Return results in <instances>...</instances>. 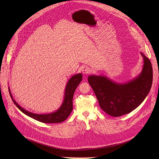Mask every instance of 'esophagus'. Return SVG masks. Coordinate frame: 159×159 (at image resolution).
<instances>
[{
  "label": "esophagus",
  "mask_w": 159,
  "mask_h": 159,
  "mask_svg": "<svg viewBox=\"0 0 159 159\" xmlns=\"http://www.w3.org/2000/svg\"><path fill=\"white\" fill-rule=\"evenodd\" d=\"M82 72L83 74L84 75H88L89 73H90L91 72V70L90 69V68H89L88 66H84L83 68H82Z\"/></svg>",
  "instance_id": "obj_1"
}]
</instances>
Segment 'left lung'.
I'll return each mask as SVG.
<instances>
[{"instance_id":"obj_1","label":"left lung","mask_w":159,"mask_h":159,"mask_svg":"<svg viewBox=\"0 0 159 159\" xmlns=\"http://www.w3.org/2000/svg\"><path fill=\"white\" fill-rule=\"evenodd\" d=\"M144 59L143 69L135 79L119 84L104 76L89 75L88 82L97 98L99 106L107 114L120 116L134 110L149 93L153 82V69L149 58Z\"/></svg>"}]
</instances>
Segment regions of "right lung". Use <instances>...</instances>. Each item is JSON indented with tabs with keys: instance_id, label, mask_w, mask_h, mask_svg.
I'll return each instance as SVG.
<instances>
[{
	"instance_id": "1",
	"label": "right lung",
	"mask_w": 159,
	"mask_h": 159,
	"mask_svg": "<svg viewBox=\"0 0 159 159\" xmlns=\"http://www.w3.org/2000/svg\"><path fill=\"white\" fill-rule=\"evenodd\" d=\"M82 80L81 73L75 75L69 80L66 86L64 98L61 106L58 109L52 113L49 114H35L24 110L16 103L13 98L9 88V92L13 102L19 109L31 118L43 123H60L64 121L70 115L73 110V97L78 85Z\"/></svg>"
}]
</instances>
